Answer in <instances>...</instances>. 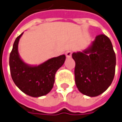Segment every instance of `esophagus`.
<instances>
[{"label": "esophagus", "instance_id": "esophagus-1", "mask_svg": "<svg viewBox=\"0 0 122 122\" xmlns=\"http://www.w3.org/2000/svg\"><path fill=\"white\" fill-rule=\"evenodd\" d=\"M65 54H66V58H71V56H72V52H71V51H67L65 53Z\"/></svg>", "mask_w": 122, "mask_h": 122}]
</instances>
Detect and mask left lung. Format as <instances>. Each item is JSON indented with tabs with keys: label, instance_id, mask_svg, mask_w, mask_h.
Segmentation results:
<instances>
[{
	"label": "left lung",
	"instance_id": "left-lung-1",
	"mask_svg": "<svg viewBox=\"0 0 122 122\" xmlns=\"http://www.w3.org/2000/svg\"><path fill=\"white\" fill-rule=\"evenodd\" d=\"M75 82L78 91L89 97L105 92L112 82L116 57L108 37L97 36L88 48L74 52Z\"/></svg>",
	"mask_w": 122,
	"mask_h": 122
}]
</instances>
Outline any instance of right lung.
<instances>
[{
  "mask_svg": "<svg viewBox=\"0 0 122 122\" xmlns=\"http://www.w3.org/2000/svg\"><path fill=\"white\" fill-rule=\"evenodd\" d=\"M23 33L16 38L10 54L11 77L24 93L31 97H41L50 93L53 88L56 72L64 64L66 56L52 58L38 66L29 65L23 61L18 51V44Z\"/></svg>",
  "mask_w": 122,
  "mask_h": 122,
  "instance_id": "right-lung-1",
  "label": "right lung"
}]
</instances>
